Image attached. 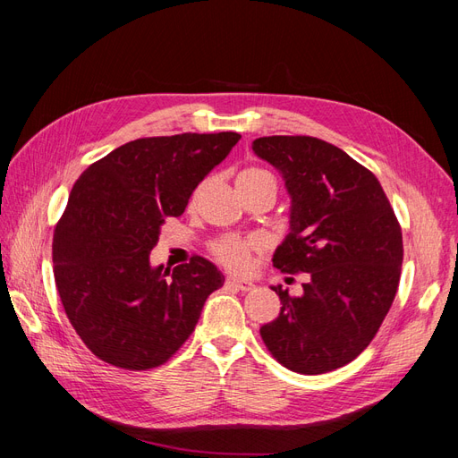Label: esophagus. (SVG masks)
<instances>
[{
  "label": "esophagus",
  "mask_w": 458,
  "mask_h": 458,
  "mask_svg": "<svg viewBox=\"0 0 458 458\" xmlns=\"http://www.w3.org/2000/svg\"><path fill=\"white\" fill-rule=\"evenodd\" d=\"M225 284L229 288H234V290H241V293H248V290H252L254 284L250 281H244V279H237V276H227Z\"/></svg>",
  "instance_id": "34e87169"
}]
</instances>
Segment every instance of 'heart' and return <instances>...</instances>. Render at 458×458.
Masks as SVG:
<instances>
[{
	"instance_id": "obj_1",
	"label": "heart",
	"mask_w": 458,
	"mask_h": 458,
	"mask_svg": "<svg viewBox=\"0 0 458 458\" xmlns=\"http://www.w3.org/2000/svg\"><path fill=\"white\" fill-rule=\"evenodd\" d=\"M263 179H273V175L266 170L259 168V165H250V168H244L239 174L237 183H256L263 182ZM275 182V179H273ZM210 254L214 259L224 266L229 271H242L250 263V256L254 252V242L250 239L239 237V234H224V237H217L210 242Z\"/></svg>"
}]
</instances>
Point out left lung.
I'll return each instance as SVG.
<instances>
[{
    "label": "left lung",
    "instance_id": "1",
    "mask_svg": "<svg viewBox=\"0 0 458 458\" xmlns=\"http://www.w3.org/2000/svg\"><path fill=\"white\" fill-rule=\"evenodd\" d=\"M293 197L290 233L273 267L308 273L303 296L281 298V313L259 335L283 367L300 374L340 369L361 353L395 298L403 234L386 192L369 168L310 135H271L252 143Z\"/></svg>",
    "mask_w": 458,
    "mask_h": 458
}]
</instances>
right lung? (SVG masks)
Wrapping results in <instances>:
<instances>
[{
  "instance_id": "1",
  "label": "right lung",
  "mask_w": 458,
  "mask_h": 458,
  "mask_svg": "<svg viewBox=\"0 0 458 458\" xmlns=\"http://www.w3.org/2000/svg\"><path fill=\"white\" fill-rule=\"evenodd\" d=\"M241 140L234 131L143 137L81 174L53 233V273L76 335L101 361L148 370L175 355L206 298L224 286L212 261L192 254L150 267L160 225Z\"/></svg>"
}]
</instances>
